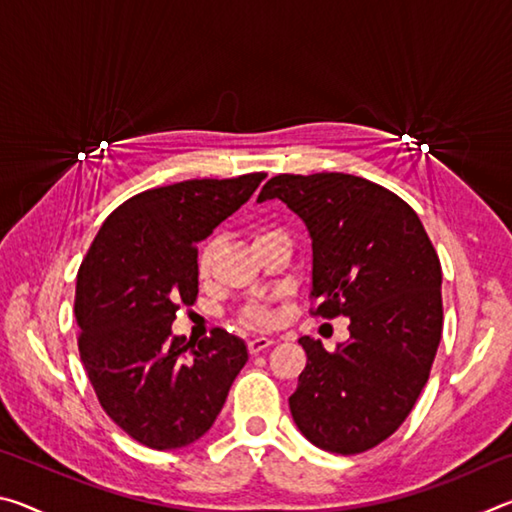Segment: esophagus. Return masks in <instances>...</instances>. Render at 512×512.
Wrapping results in <instances>:
<instances>
[{"instance_id": "34e87169", "label": "esophagus", "mask_w": 512, "mask_h": 512, "mask_svg": "<svg viewBox=\"0 0 512 512\" xmlns=\"http://www.w3.org/2000/svg\"><path fill=\"white\" fill-rule=\"evenodd\" d=\"M271 345H273L271 339H266V336H257V339H250L248 341V352L250 354H259V352H264L266 348H271Z\"/></svg>"}]
</instances>
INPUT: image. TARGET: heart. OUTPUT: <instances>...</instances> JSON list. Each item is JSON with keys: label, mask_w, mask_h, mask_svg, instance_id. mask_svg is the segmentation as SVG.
<instances>
[{"label": "heart", "mask_w": 512, "mask_h": 512, "mask_svg": "<svg viewBox=\"0 0 512 512\" xmlns=\"http://www.w3.org/2000/svg\"><path fill=\"white\" fill-rule=\"evenodd\" d=\"M282 235H284L282 230L259 225V228H253V246L259 248L262 244H266V241H271L275 237H282ZM214 255H216V241L214 239L203 241L201 248L196 250V275L201 277V280H207V277H210ZM239 320L244 325H250V327H268V325L275 323V311L271 307H266V305H259V302H253V305L241 309Z\"/></svg>", "instance_id": "b5f03b06"}]
</instances>
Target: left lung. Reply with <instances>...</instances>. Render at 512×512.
Returning <instances> with one entry per match:
<instances>
[{
    "instance_id": "obj_1",
    "label": "left lung",
    "mask_w": 512,
    "mask_h": 512,
    "mask_svg": "<svg viewBox=\"0 0 512 512\" xmlns=\"http://www.w3.org/2000/svg\"><path fill=\"white\" fill-rule=\"evenodd\" d=\"M280 198L305 221L311 314L348 316L350 339L327 352L302 336L307 366L289 397L309 443L361 454L384 443L411 413L443 334V271L409 203L350 173H280L257 201Z\"/></svg>"
}]
</instances>
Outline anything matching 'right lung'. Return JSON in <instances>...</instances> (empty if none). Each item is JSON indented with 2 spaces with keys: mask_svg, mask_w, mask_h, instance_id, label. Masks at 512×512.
I'll use <instances>...</instances> for the list:
<instances>
[{
  "mask_svg": "<svg viewBox=\"0 0 512 512\" xmlns=\"http://www.w3.org/2000/svg\"><path fill=\"white\" fill-rule=\"evenodd\" d=\"M266 173L146 189L112 212L76 275L79 352L103 411L151 449L205 436L248 350L216 327L192 343L171 323L198 296L196 244L253 196Z\"/></svg>",
  "mask_w": 512,
  "mask_h": 512,
  "instance_id": "obj_1",
  "label": "right lung"
}]
</instances>
